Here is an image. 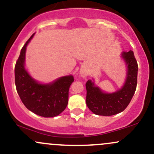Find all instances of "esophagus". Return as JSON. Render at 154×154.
<instances>
[{
    "mask_svg": "<svg viewBox=\"0 0 154 154\" xmlns=\"http://www.w3.org/2000/svg\"><path fill=\"white\" fill-rule=\"evenodd\" d=\"M81 75H82L83 77H85V75H86V73H85L84 72H81Z\"/></svg>",
    "mask_w": 154,
    "mask_h": 154,
    "instance_id": "34e87169",
    "label": "esophagus"
}]
</instances>
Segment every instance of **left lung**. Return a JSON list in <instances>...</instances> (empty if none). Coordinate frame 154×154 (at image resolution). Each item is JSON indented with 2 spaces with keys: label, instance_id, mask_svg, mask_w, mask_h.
<instances>
[{
  "label": "left lung",
  "instance_id": "obj_1",
  "mask_svg": "<svg viewBox=\"0 0 154 154\" xmlns=\"http://www.w3.org/2000/svg\"><path fill=\"white\" fill-rule=\"evenodd\" d=\"M128 66L127 79L120 90L113 94H105L88 80L86 84V105L97 115L111 116L125 110L131 102L137 86L138 66L132 50L122 54Z\"/></svg>",
  "mask_w": 154,
  "mask_h": 154
}]
</instances>
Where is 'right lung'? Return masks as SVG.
Instances as JSON below:
<instances>
[{"label":"right lung","mask_w":154,"mask_h":154,"mask_svg":"<svg viewBox=\"0 0 154 154\" xmlns=\"http://www.w3.org/2000/svg\"><path fill=\"white\" fill-rule=\"evenodd\" d=\"M33 36L23 46L16 63V91L24 106L32 112L44 117H55L68 105V91L74 79L68 75L60 78L52 84L43 85L30 77L24 68V59L26 45Z\"/></svg>","instance_id":"add662e5"}]
</instances>
